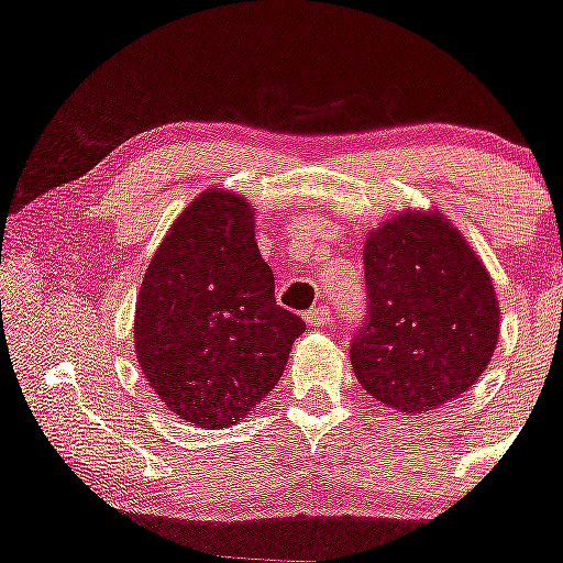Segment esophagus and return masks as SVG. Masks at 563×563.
<instances>
[{
    "mask_svg": "<svg viewBox=\"0 0 563 563\" xmlns=\"http://www.w3.org/2000/svg\"><path fill=\"white\" fill-rule=\"evenodd\" d=\"M303 320H307L311 328H328V324L333 322V314H330L328 307H314L303 314Z\"/></svg>",
    "mask_w": 563,
    "mask_h": 563,
    "instance_id": "obj_1",
    "label": "esophagus"
}]
</instances>
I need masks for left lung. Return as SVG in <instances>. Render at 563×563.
I'll use <instances>...</instances> for the list:
<instances>
[{
    "label": "left lung",
    "instance_id": "1",
    "mask_svg": "<svg viewBox=\"0 0 563 563\" xmlns=\"http://www.w3.org/2000/svg\"><path fill=\"white\" fill-rule=\"evenodd\" d=\"M367 314L351 364L372 398L406 415L470 390L493 358L500 309L485 264L438 212H406L364 243Z\"/></svg>",
    "mask_w": 563,
    "mask_h": 563
}]
</instances>
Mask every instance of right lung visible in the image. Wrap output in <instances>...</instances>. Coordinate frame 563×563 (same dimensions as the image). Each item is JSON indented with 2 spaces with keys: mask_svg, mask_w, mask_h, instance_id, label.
Segmentation results:
<instances>
[{
  "mask_svg": "<svg viewBox=\"0 0 563 563\" xmlns=\"http://www.w3.org/2000/svg\"><path fill=\"white\" fill-rule=\"evenodd\" d=\"M307 322L275 301L254 212L207 188L152 256L135 301V356L162 404L207 430L241 422L280 380Z\"/></svg>",
  "mask_w": 563,
  "mask_h": 563,
  "instance_id": "obj_1",
  "label": "right lung"
}]
</instances>
